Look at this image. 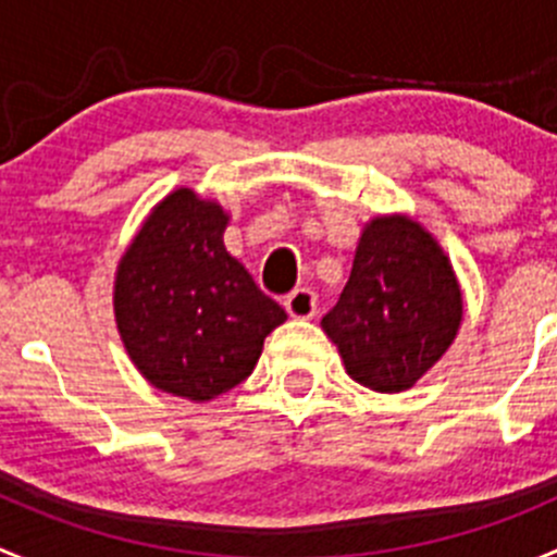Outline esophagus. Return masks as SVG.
Here are the masks:
<instances>
[{
  "mask_svg": "<svg viewBox=\"0 0 557 557\" xmlns=\"http://www.w3.org/2000/svg\"><path fill=\"white\" fill-rule=\"evenodd\" d=\"M285 310L290 318H312L318 310V296L310 288H296L285 296Z\"/></svg>",
  "mask_w": 557,
  "mask_h": 557,
  "instance_id": "esophagus-1",
  "label": "esophagus"
}]
</instances>
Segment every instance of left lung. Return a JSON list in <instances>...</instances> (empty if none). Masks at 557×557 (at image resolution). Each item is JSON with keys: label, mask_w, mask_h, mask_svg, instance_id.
<instances>
[{"label": "left lung", "mask_w": 557, "mask_h": 557, "mask_svg": "<svg viewBox=\"0 0 557 557\" xmlns=\"http://www.w3.org/2000/svg\"><path fill=\"white\" fill-rule=\"evenodd\" d=\"M462 294L433 234L405 214L361 231L354 269L321 326L345 372L381 394L413 386L455 343Z\"/></svg>", "instance_id": "1"}]
</instances>
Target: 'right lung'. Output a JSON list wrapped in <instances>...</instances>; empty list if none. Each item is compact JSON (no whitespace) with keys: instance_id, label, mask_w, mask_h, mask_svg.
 <instances>
[{"instance_id":"obj_1","label":"right lung","mask_w":557,"mask_h":557,"mask_svg":"<svg viewBox=\"0 0 557 557\" xmlns=\"http://www.w3.org/2000/svg\"><path fill=\"white\" fill-rule=\"evenodd\" d=\"M228 214L190 187L165 196L116 267L113 315L152 386L209 403L245 381L285 310L225 250Z\"/></svg>"}]
</instances>
